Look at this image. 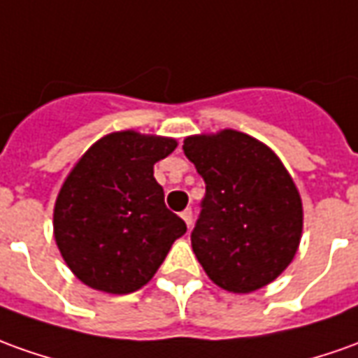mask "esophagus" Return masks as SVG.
I'll return each mask as SVG.
<instances>
[{
  "instance_id": "1",
  "label": "esophagus",
  "mask_w": 358,
  "mask_h": 358,
  "mask_svg": "<svg viewBox=\"0 0 358 358\" xmlns=\"http://www.w3.org/2000/svg\"><path fill=\"white\" fill-rule=\"evenodd\" d=\"M181 218H183L185 224H187V228H191V224H193V210H191V208L183 210L181 212Z\"/></svg>"
}]
</instances>
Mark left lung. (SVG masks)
I'll return each instance as SVG.
<instances>
[{
    "label": "left lung",
    "instance_id": "8db88e82",
    "mask_svg": "<svg viewBox=\"0 0 358 358\" xmlns=\"http://www.w3.org/2000/svg\"><path fill=\"white\" fill-rule=\"evenodd\" d=\"M185 155L206 183L191 243L204 273L228 292L267 287L302 238V201L277 154L238 130L185 138Z\"/></svg>",
    "mask_w": 358,
    "mask_h": 358
}]
</instances>
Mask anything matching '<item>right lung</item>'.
<instances>
[{
	"instance_id": "add662e5",
	"label": "right lung",
	"mask_w": 358,
	"mask_h": 358,
	"mask_svg": "<svg viewBox=\"0 0 358 358\" xmlns=\"http://www.w3.org/2000/svg\"><path fill=\"white\" fill-rule=\"evenodd\" d=\"M173 138L113 132L81 155L54 204V240L83 285L128 294L152 280L187 226L164 203L154 164Z\"/></svg>"
}]
</instances>
